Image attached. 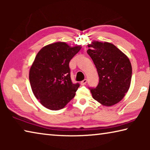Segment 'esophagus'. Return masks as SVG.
Segmentation results:
<instances>
[{
	"label": "esophagus",
	"mask_w": 150,
	"mask_h": 150,
	"mask_svg": "<svg viewBox=\"0 0 150 150\" xmlns=\"http://www.w3.org/2000/svg\"><path fill=\"white\" fill-rule=\"evenodd\" d=\"M87 79H84L83 81H82L81 82V85H85L86 83H87Z\"/></svg>",
	"instance_id": "esophagus-1"
}]
</instances>
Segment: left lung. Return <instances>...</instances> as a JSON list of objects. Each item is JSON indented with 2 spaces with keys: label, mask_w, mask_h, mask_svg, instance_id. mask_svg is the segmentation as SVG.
Masks as SVG:
<instances>
[{
  "label": "left lung",
  "mask_w": 150,
  "mask_h": 150,
  "mask_svg": "<svg viewBox=\"0 0 150 150\" xmlns=\"http://www.w3.org/2000/svg\"><path fill=\"white\" fill-rule=\"evenodd\" d=\"M87 54L93 59L99 77L96 88H90L94 99L101 105L112 106L122 99L130 88L132 69L128 57L115 45L93 42Z\"/></svg>",
  "instance_id": "left-lung-1"
}]
</instances>
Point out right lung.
Listing matches in <instances>:
<instances>
[{
    "instance_id": "1",
    "label": "right lung",
    "mask_w": 150,
    "mask_h": 150,
    "mask_svg": "<svg viewBox=\"0 0 150 150\" xmlns=\"http://www.w3.org/2000/svg\"><path fill=\"white\" fill-rule=\"evenodd\" d=\"M81 48L55 42L38 53L30 67L29 79L35 98L45 108L60 110L74 98L79 84L72 83L69 64Z\"/></svg>"
}]
</instances>
